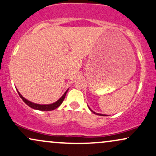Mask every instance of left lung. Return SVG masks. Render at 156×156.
<instances>
[{"mask_svg":"<svg viewBox=\"0 0 156 156\" xmlns=\"http://www.w3.org/2000/svg\"><path fill=\"white\" fill-rule=\"evenodd\" d=\"M88 108H89V109H90V110L91 112H92L94 113V114H96V115H101V116H107V115H102V114H99V113H96V112H95L94 111L91 110V109H90V108L89 107H88Z\"/></svg>","mask_w":156,"mask_h":156,"instance_id":"1","label":"left lung"}]
</instances>
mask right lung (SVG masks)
<instances>
[{
  "instance_id": "right-lung-1",
  "label": "right lung",
  "mask_w": 156,
  "mask_h": 156,
  "mask_svg": "<svg viewBox=\"0 0 156 156\" xmlns=\"http://www.w3.org/2000/svg\"><path fill=\"white\" fill-rule=\"evenodd\" d=\"M16 90H17V89H16ZM68 90H69V89L64 93V94L61 96V98H60L57 101L50 104H38L34 103V102H31L30 101H28L27 99H26V98H24V97L20 94L18 90L17 92L20 97L23 99V101L25 102L27 106H29V107L32 108V109H36V110H40V111H52V110H54V109H55L56 108H58V107H60V106L61 105V104L63 103L64 98H65V96L66 95Z\"/></svg>"
}]
</instances>
